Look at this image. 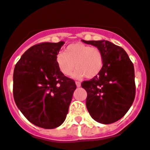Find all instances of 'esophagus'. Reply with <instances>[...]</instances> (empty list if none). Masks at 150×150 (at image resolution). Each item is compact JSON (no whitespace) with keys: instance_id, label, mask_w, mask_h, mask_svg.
Returning <instances> with one entry per match:
<instances>
[{"instance_id":"34e87169","label":"esophagus","mask_w":150,"mask_h":150,"mask_svg":"<svg viewBox=\"0 0 150 150\" xmlns=\"http://www.w3.org/2000/svg\"><path fill=\"white\" fill-rule=\"evenodd\" d=\"M75 84H76V86H77L78 88L81 87V82H79V81H75Z\"/></svg>"}]
</instances>
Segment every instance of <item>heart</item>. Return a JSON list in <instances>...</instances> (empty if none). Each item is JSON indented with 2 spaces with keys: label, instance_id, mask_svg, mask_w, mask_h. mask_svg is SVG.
Returning a JSON list of instances; mask_svg holds the SVG:
<instances>
[{
  "label": "heart",
  "instance_id": "b5f03b06",
  "mask_svg": "<svg viewBox=\"0 0 150 150\" xmlns=\"http://www.w3.org/2000/svg\"><path fill=\"white\" fill-rule=\"evenodd\" d=\"M56 63L63 75L69 76L74 69L73 78L81 79L86 76L94 79L101 72L104 67V56L99 49L91 47L81 42L70 44L65 52L56 56Z\"/></svg>",
  "mask_w": 150,
  "mask_h": 150
}]
</instances>
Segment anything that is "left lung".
I'll list each match as a JSON object with an SVG mask.
<instances>
[{
    "label": "left lung",
    "instance_id": "left-lung-1",
    "mask_svg": "<svg viewBox=\"0 0 150 150\" xmlns=\"http://www.w3.org/2000/svg\"><path fill=\"white\" fill-rule=\"evenodd\" d=\"M101 51L104 67L97 77L81 87L88 96L86 107L97 122L109 124L121 119L133 104L136 94L134 67L123 48L108 40H81Z\"/></svg>",
    "mask_w": 150,
    "mask_h": 150
}]
</instances>
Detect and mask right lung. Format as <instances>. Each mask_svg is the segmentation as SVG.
<instances>
[{"instance_id": "right-lung-1", "label": "right lung", "mask_w": 150, "mask_h": 150, "mask_svg": "<svg viewBox=\"0 0 150 150\" xmlns=\"http://www.w3.org/2000/svg\"><path fill=\"white\" fill-rule=\"evenodd\" d=\"M65 42H42L30 47L13 71V98L33 124L53 129L63 124L76 89L60 71L56 56Z\"/></svg>"}]
</instances>
